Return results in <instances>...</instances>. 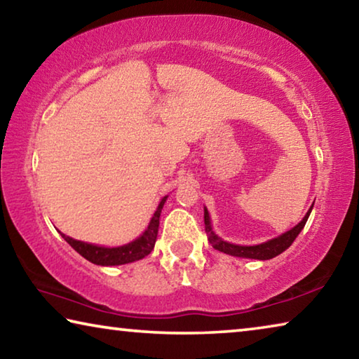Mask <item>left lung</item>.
Wrapping results in <instances>:
<instances>
[{
    "instance_id": "left-lung-1",
    "label": "left lung",
    "mask_w": 359,
    "mask_h": 359,
    "mask_svg": "<svg viewBox=\"0 0 359 359\" xmlns=\"http://www.w3.org/2000/svg\"><path fill=\"white\" fill-rule=\"evenodd\" d=\"M313 208V204H312ZM312 208L309 209V212L304 215L302 220L296 224L294 228H291L287 233H283L278 238H274L267 242H263V244L258 245H236V244H229V242L223 241L222 238L212 231V224H210V217L208 209L204 208V224H205V233H208V239L212 244V247L218 252H223L226 255H231V257H239V258H250V259H271L280 255L282 252L287 250V248L293 244L294 239L297 238V234L301 233L302 228L306 226L307 218L311 215Z\"/></svg>"
}]
</instances>
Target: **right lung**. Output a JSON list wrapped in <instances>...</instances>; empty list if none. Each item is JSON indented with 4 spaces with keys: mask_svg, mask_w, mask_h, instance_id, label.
<instances>
[{
    "mask_svg": "<svg viewBox=\"0 0 359 359\" xmlns=\"http://www.w3.org/2000/svg\"><path fill=\"white\" fill-rule=\"evenodd\" d=\"M165 196L158 204V208L155 210L154 217L149 223L147 229L144 231L142 236H139L136 241L130 242V244L121 245V247H100V245H93V244H87V242L82 241H76L69 238V236H65L63 233H60L65 238V241L74 248V250L82 255L85 259H88L90 263L98 264V266H118V264H126V263H133V261L142 259L144 257L154 250L155 242H156V234H158V226H160V215H161V209L166 203Z\"/></svg>",
    "mask_w": 359,
    "mask_h": 359,
    "instance_id": "1",
    "label": "right lung"
}]
</instances>
